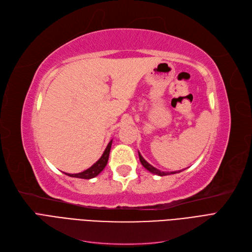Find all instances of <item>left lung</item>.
Listing matches in <instances>:
<instances>
[{"label": "left lung", "mask_w": 252, "mask_h": 252, "mask_svg": "<svg viewBox=\"0 0 252 252\" xmlns=\"http://www.w3.org/2000/svg\"><path fill=\"white\" fill-rule=\"evenodd\" d=\"M138 158H140L141 163L143 164L144 168H146L149 172L153 173V174L159 175V176H164V175H170V174H175V173H178V172H171V173H169V172H162V171H160V170H158V169L154 168L153 166H151V164H150L149 162H147V161L144 159V158L141 155L140 152H138Z\"/></svg>", "instance_id": "8db88e82"}]
</instances>
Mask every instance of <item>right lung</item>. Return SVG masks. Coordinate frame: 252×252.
<instances>
[{
	"label": "right lung",
	"mask_w": 252,
	"mask_h": 252,
	"mask_svg": "<svg viewBox=\"0 0 252 252\" xmlns=\"http://www.w3.org/2000/svg\"><path fill=\"white\" fill-rule=\"evenodd\" d=\"M111 144L112 141H110L106 147L105 151L103 152L101 158L94 162L91 168H89L88 170H85L81 173H77V174H68V173H64L65 175H68L71 177H76V178H83V179H91L96 177L97 175H99L100 173L103 171V169L106 167L107 161H108V158H109V152H110V148H111Z\"/></svg>",
	"instance_id": "1"
}]
</instances>
